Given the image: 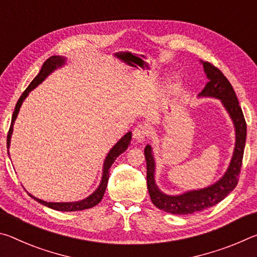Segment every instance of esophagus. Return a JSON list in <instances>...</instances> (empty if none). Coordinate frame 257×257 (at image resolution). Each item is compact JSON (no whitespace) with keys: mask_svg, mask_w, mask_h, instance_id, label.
Returning <instances> with one entry per match:
<instances>
[{"mask_svg":"<svg viewBox=\"0 0 257 257\" xmlns=\"http://www.w3.org/2000/svg\"><path fill=\"white\" fill-rule=\"evenodd\" d=\"M147 135H149V130H147L146 125H143V124H138L133 132V136L135 138V141L138 143L144 142L147 137Z\"/></svg>","mask_w":257,"mask_h":257,"instance_id":"1","label":"esophagus"}]
</instances>
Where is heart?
Masks as SVG:
<instances>
[{
    "mask_svg": "<svg viewBox=\"0 0 257 257\" xmlns=\"http://www.w3.org/2000/svg\"><path fill=\"white\" fill-rule=\"evenodd\" d=\"M176 84H177V79H176V78H173V79H171L170 86H171V87H175V86H176Z\"/></svg>",
    "mask_w": 257,
    "mask_h": 257,
    "instance_id": "b5f03b06",
    "label": "heart"
}]
</instances>
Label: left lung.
I'll use <instances>...</instances> for the list:
<instances>
[{"label": "left lung", "mask_w": 257, "mask_h": 257, "mask_svg": "<svg viewBox=\"0 0 257 257\" xmlns=\"http://www.w3.org/2000/svg\"><path fill=\"white\" fill-rule=\"evenodd\" d=\"M204 72L207 77V84L198 94V97H213L220 99L232 120L236 142L231 161L224 175L214 184L202 189L188 190L180 195H168L161 190L155 182V160L151 145H146L144 150L147 165V188L151 201L154 205L171 214H191L214 206L222 201L234 189L238 184V176L240 172L243 150H245L247 125L243 118L241 107L231 84L219 69L211 63L201 61Z\"/></svg>", "instance_id": "8db88e82"}]
</instances>
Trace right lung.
Masks as SVG:
<instances>
[{"mask_svg":"<svg viewBox=\"0 0 257 257\" xmlns=\"http://www.w3.org/2000/svg\"><path fill=\"white\" fill-rule=\"evenodd\" d=\"M63 64H66V58L64 56H59V55H53L51 56V58L47 59L44 64H43V67L41 69V71L38 75L34 78V80L30 82L29 86L26 88L25 92L21 95L20 98L18 99V102L16 104V107H15V111H14V114H12V119H11V125H10V129H9V133H8V137H7V147H8V154L9 153V149H10V143H11V136H12V133H14V124H15V121L17 119V116H18V113L21 105H23V102L26 99V97L28 96L29 93L32 92L34 88H36V87L45 80V78L50 75V73L53 72L56 69L62 67ZM130 141H132V133H127L120 138V141L116 143V144L112 147L108 152L105 160H104V164H103V175H102V179L101 182H99V185L93 194H90L88 197H86L84 199H81V201H77V202H62V203H53V202H45V201H42V199L37 198L33 196V195L29 194L30 197H33L35 201H37L38 203L43 204V205H45L50 208H53V210L56 211H62V212H73V211H82V210H86V208H90L95 205H97V204L102 201V198L104 196V193H105V189H106V186H107V181H108V175H110V168L111 165L114 162L115 159L118 158L120 154H122L123 152L128 149V146L130 145Z\"/></svg>","mask_w":257,"mask_h":257,"instance_id":"obj_1","label":"right lung"}]
</instances>
